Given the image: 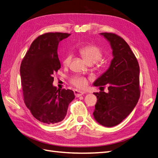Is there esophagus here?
Instances as JSON below:
<instances>
[{"label":"esophagus","mask_w":158,"mask_h":158,"mask_svg":"<svg viewBox=\"0 0 158 158\" xmlns=\"http://www.w3.org/2000/svg\"><path fill=\"white\" fill-rule=\"evenodd\" d=\"M73 92H74V94H75V96H77V97L81 96H82L83 94H85V92H83L82 91H80V90H78V89H75Z\"/></svg>","instance_id":"34e87169"}]
</instances>
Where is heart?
<instances>
[{"label":"heart","instance_id":"obj_1","mask_svg":"<svg viewBox=\"0 0 158 158\" xmlns=\"http://www.w3.org/2000/svg\"><path fill=\"white\" fill-rule=\"evenodd\" d=\"M80 54L82 56L85 61L89 64L98 62V64H102L101 58L102 57V51L101 48L98 45L94 44H89L79 49ZM72 56L70 53L67 54L63 59L62 62L64 65L67 66L71 60ZM70 83L73 86L79 89H84L88 85V79L85 77L80 75H74L70 77L69 79Z\"/></svg>","mask_w":158,"mask_h":158}]
</instances>
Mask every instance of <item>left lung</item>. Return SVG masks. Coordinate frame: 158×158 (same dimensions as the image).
<instances>
[{
    "mask_svg": "<svg viewBox=\"0 0 158 158\" xmlns=\"http://www.w3.org/2000/svg\"><path fill=\"white\" fill-rule=\"evenodd\" d=\"M100 35L110 42L114 58L109 69L94 83L101 88L106 85L109 92L94 93L97 102L93 115L100 124L113 127L122 122L139 101L140 69L135 55L125 40L112 32Z\"/></svg>",
    "mask_w": 158,
    "mask_h": 158,
    "instance_id": "obj_1",
    "label": "left lung"
}]
</instances>
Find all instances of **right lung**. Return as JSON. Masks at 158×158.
I'll use <instances>...</instances> for the list:
<instances>
[{
  "mask_svg": "<svg viewBox=\"0 0 158 158\" xmlns=\"http://www.w3.org/2000/svg\"><path fill=\"white\" fill-rule=\"evenodd\" d=\"M69 33L47 32L30 47L20 66L23 101L35 118L49 125L64 119L69 105L75 98L70 89L53 87V75L61 67L58 43Z\"/></svg>",
  "mask_w": 158,
  "mask_h": 158,
  "instance_id": "1",
  "label": "right lung"
}]
</instances>
